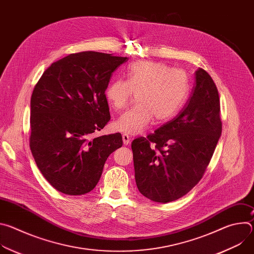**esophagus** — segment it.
<instances>
[{
	"label": "esophagus",
	"instance_id": "1",
	"mask_svg": "<svg viewBox=\"0 0 254 254\" xmlns=\"http://www.w3.org/2000/svg\"><path fill=\"white\" fill-rule=\"evenodd\" d=\"M123 141H124L125 146H127V144H129V142H130V137H129V135L124 133V134H123Z\"/></svg>",
	"mask_w": 254,
	"mask_h": 254
}]
</instances>
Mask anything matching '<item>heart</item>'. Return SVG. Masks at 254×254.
<instances>
[{
	"mask_svg": "<svg viewBox=\"0 0 254 254\" xmlns=\"http://www.w3.org/2000/svg\"><path fill=\"white\" fill-rule=\"evenodd\" d=\"M137 93V106L124 113L115 127L126 134H138L152 122L166 123L183 107L189 94V81L182 70L165 63L140 61L127 69V79H116L107 86L105 95L115 111L127 106Z\"/></svg>",
	"mask_w": 254,
	"mask_h": 254,
	"instance_id": "1",
	"label": "heart"
}]
</instances>
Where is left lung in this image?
Segmentation results:
<instances>
[{
	"label": "left lung",
	"mask_w": 254,
	"mask_h": 254,
	"mask_svg": "<svg viewBox=\"0 0 254 254\" xmlns=\"http://www.w3.org/2000/svg\"><path fill=\"white\" fill-rule=\"evenodd\" d=\"M221 131L218 90L212 77L199 68L182 112L154 133L131 142L138 191L159 203L186 195L203 177Z\"/></svg>",
	"instance_id": "obj_1"
}]
</instances>
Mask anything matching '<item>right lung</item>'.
<instances>
[{"instance_id": "obj_1", "label": "right lung", "mask_w": 254, "mask_h": 254, "mask_svg": "<svg viewBox=\"0 0 254 254\" xmlns=\"http://www.w3.org/2000/svg\"><path fill=\"white\" fill-rule=\"evenodd\" d=\"M127 60L94 51L52 63L31 96L30 149L57 191L83 195L94 189L108 156L123 146L120 132L90 139L111 120L105 90Z\"/></svg>"}]
</instances>
